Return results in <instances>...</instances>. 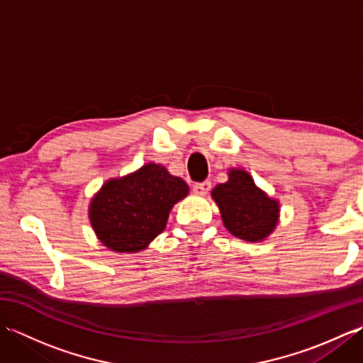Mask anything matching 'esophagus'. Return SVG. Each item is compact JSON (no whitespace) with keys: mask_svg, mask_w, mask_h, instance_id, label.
I'll use <instances>...</instances> for the list:
<instances>
[{"mask_svg":"<svg viewBox=\"0 0 363 363\" xmlns=\"http://www.w3.org/2000/svg\"><path fill=\"white\" fill-rule=\"evenodd\" d=\"M209 190H211V182L209 181L199 182V184H195V186H194V194L199 195V196L207 195V194H209Z\"/></svg>","mask_w":363,"mask_h":363,"instance_id":"1","label":"esophagus"}]
</instances>
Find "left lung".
<instances>
[{"instance_id":"1","label":"left lung","mask_w":363,"mask_h":363,"mask_svg":"<svg viewBox=\"0 0 363 363\" xmlns=\"http://www.w3.org/2000/svg\"><path fill=\"white\" fill-rule=\"evenodd\" d=\"M223 225L234 237L245 242H264L279 223L277 199L256 186L252 176L242 168H229L228 181L212 190Z\"/></svg>"}]
</instances>
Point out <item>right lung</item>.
Masks as SVG:
<instances>
[{
	"mask_svg": "<svg viewBox=\"0 0 363 363\" xmlns=\"http://www.w3.org/2000/svg\"><path fill=\"white\" fill-rule=\"evenodd\" d=\"M189 195L187 182L150 162L121 177H111L89 204L98 240L115 252H138L165 229L173 206Z\"/></svg>",
	"mask_w": 363,
	"mask_h": 363,
	"instance_id": "add662e5",
	"label": "right lung"
}]
</instances>
